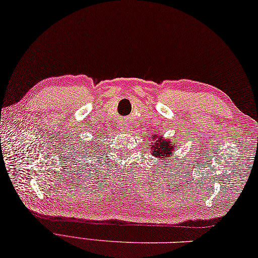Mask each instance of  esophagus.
Returning a JSON list of instances; mask_svg holds the SVG:
<instances>
[{"label":"esophagus","mask_w":258,"mask_h":258,"mask_svg":"<svg viewBox=\"0 0 258 258\" xmlns=\"http://www.w3.org/2000/svg\"><path fill=\"white\" fill-rule=\"evenodd\" d=\"M120 127H121V131H125V127H124V125H123V124H121V125H120Z\"/></svg>","instance_id":"1"}]
</instances>
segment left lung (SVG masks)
Instances as JSON below:
<instances>
[{
	"mask_svg": "<svg viewBox=\"0 0 258 258\" xmlns=\"http://www.w3.org/2000/svg\"><path fill=\"white\" fill-rule=\"evenodd\" d=\"M177 144L171 142L168 138H165L164 135H153L150 137V153L156 159H164V163L166 162V158L174 156L175 150L177 149ZM176 162V159H175Z\"/></svg>",
	"mask_w": 258,
	"mask_h": 258,
	"instance_id": "8db88e82",
	"label": "left lung"
}]
</instances>
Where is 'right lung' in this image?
Segmentation results:
<instances>
[{
    "label": "right lung",
    "instance_id": "add662e5",
    "mask_svg": "<svg viewBox=\"0 0 258 258\" xmlns=\"http://www.w3.org/2000/svg\"><path fill=\"white\" fill-rule=\"evenodd\" d=\"M93 148H94L93 144H89L87 140L85 143L84 142L82 144L79 143L76 146H74V148L72 149V153H74L73 155H77V156L74 158V162H75V159L77 160V162H79V159H86ZM90 157H91V155H90ZM83 163L84 162H81V164H83Z\"/></svg>",
    "mask_w": 258,
    "mask_h": 258
}]
</instances>
